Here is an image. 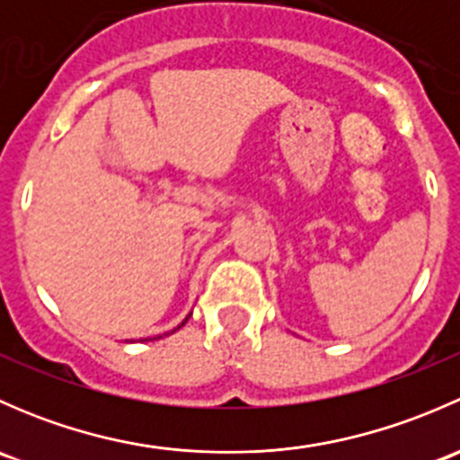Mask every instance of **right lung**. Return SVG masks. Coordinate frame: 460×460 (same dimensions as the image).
Returning <instances> with one entry per match:
<instances>
[{"mask_svg":"<svg viewBox=\"0 0 460 460\" xmlns=\"http://www.w3.org/2000/svg\"><path fill=\"white\" fill-rule=\"evenodd\" d=\"M189 316H191V314H189ZM189 316L182 320V324H184V323H187V320H189ZM182 324H178V327H175V329H180V327H182ZM175 329H173V332H175ZM166 333H169V332H166ZM166 333H157V336H153V338H140V341H157V338L166 336Z\"/></svg>","mask_w":460,"mask_h":460,"instance_id":"right-lung-1","label":"right lung"}]
</instances>
